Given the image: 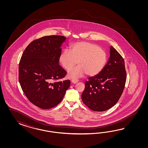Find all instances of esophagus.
Masks as SVG:
<instances>
[{
    "mask_svg": "<svg viewBox=\"0 0 148 148\" xmlns=\"http://www.w3.org/2000/svg\"><path fill=\"white\" fill-rule=\"evenodd\" d=\"M78 81H79V80L77 79H72V80H71V82H72L73 84H76Z\"/></svg>",
    "mask_w": 148,
    "mask_h": 148,
    "instance_id": "esophagus-1",
    "label": "esophagus"
}]
</instances>
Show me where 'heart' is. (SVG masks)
I'll return each mask as SVG.
<instances>
[{
    "label": "heart",
    "mask_w": 148,
    "mask_h": 148,
    "mask_svg": "<svg viewBox=\"0 0 148 148\" xmlns=\"http://www.w3.org/2000/svg\"><path fill=\"white\" fill-rule=\"evenodd\" d=\"M63 67L69 70L77 63L79 66L69 71V77L97 75L103 71L107 61L106 51L96 44L88 42H79L71 45V51L64 49L59 58Z\"/></svg>",
    "instance_id": "1"
}]
</instances>
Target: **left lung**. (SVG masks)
I'll return each mask as SVG.
<instances>
[{
  "label": "left lung",
  "mask_w": 148,
  "mask_h": 148,
  "mask_svg": "<svg viewBox=\"0 0 148 148\" xmlns=\"http://www.w3.org/2000/svg\"><path fill=\"white\" fill-rule=\"evenodd\" d=\"M126 72L124 58L112 46L110 56L103 71L86 81L81 98L90 110H108L116 104L125 87Z\"/></svg>",
  "instance_id": "8db88e82"
}]
</instances>
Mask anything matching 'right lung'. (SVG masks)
I'll use <instances>...</instances> for the list:
<instances>
[{"mask_svg":"<svg viewBox=\"0 0 148 148\" xmlns=\"http://www.w3.org/2000/svg\"><path fill=\"white\" fill-rule=\"evenodd\" d=\"M66 39L60 35L42 37L32 41L22 55L19 82L27 98L38 108L56 106L70 86L69 80L58 81L67 74L58 64L60 47Z\"/></svg>","mask_w":148,"mask_h":148,"instance_id":"1","label":"right lung"}]
</instances>
